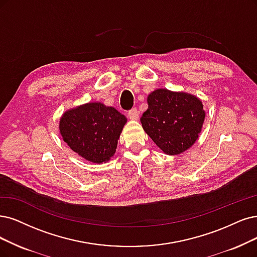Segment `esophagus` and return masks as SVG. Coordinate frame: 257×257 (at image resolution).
I'll list each match as a JSON object with an SVG mask.
<instances>
[{
    "label": "esophagus",
    "mask_w": 257,
    "mask_h": 257,
    "mask_svg": "<svg viewBox=\"0 0 257 257\" xmlns=\"http://www.w3.org/2000/svg\"><path fill=\"white\" fill-rule=\"evenodd\" d=\"M128 116L131 118V119H138L139 116H140V113H139V110L137 108H132L129 112H128Z\"/></svg>",
    "instance_id": "34e87169"
}]
</instances>
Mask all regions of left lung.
<instances>
[{
    "instance_id": "obj_1",
    "label": "left lung",
    "mask_w": 257,
    "mask_h": 257,
    "mask_svg": "<svg viewBox=\"0 0 257 257\" xmlns=\"http://www.w3.org/2000/svg\"><path fill=\"white\" fill-rule=\"evenodd\" d=\"M141 117L146 134L166 155H179L194 145L205 117L202 101L192 94L158 89L147 97Z\"/></svg>"
}]
</instances>
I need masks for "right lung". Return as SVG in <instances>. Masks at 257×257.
<instances>
[{
  "mask_svg": "<svg viewBox=\"0 0 257 257\" xmlns=\"http://www.w3.org/2000/svg\"><path fill=\"white\" fill-rule=\"evenodd\" d=\"M127 118L113 107L88 102L63 113L59 130L63 141L92 163L108 162L115 154L117 140Z\"/></svg>",
  "mask_w": 257,
  "mask_h": 257,
  "instance_id": "1",
  "label": "right lung"
}]
</instances>
